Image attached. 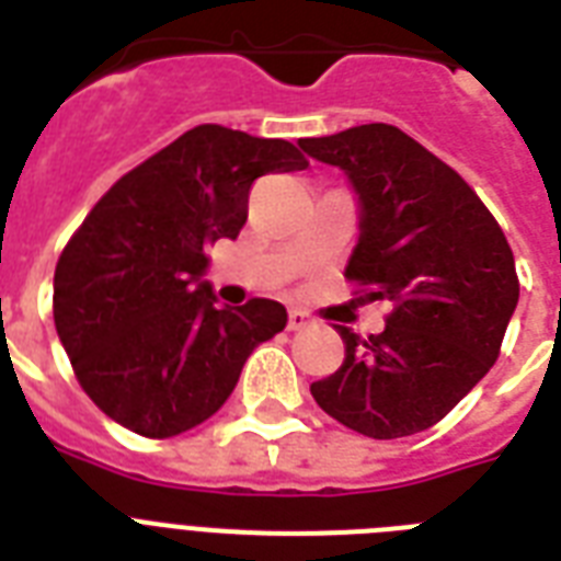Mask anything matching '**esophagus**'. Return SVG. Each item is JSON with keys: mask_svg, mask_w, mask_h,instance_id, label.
Segmentation results:
<instances>
[{"mask_svg": "<svg viewBox=\"0 0 561 561\" xmlns=\"http://www.w3.org/2000/svg\"><path fill=\"white\" fill-rule=\"evenodd\" d=\"M308 325H314V320L306 314V311H299V308H290L288 311V329L290 332H302Z\"/></svg>", "mask_w": 561, "mask_h": 561, "instance_id": "34e87169", "label": "esophagus"}]
</instances>
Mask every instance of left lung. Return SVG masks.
<instances>
[{
  "instance_id": "obj_1",
  "label": "left lung",
  "mask_w": 561,
  "mask_h": 561,
  "mask_svg": "<svg viewBox=\"0 0 561 561\" xmlns=\"http://www.w3.org/2000/svg\"><path fill=\"white\" fill-rule=\"evenodd\" d=\"M302 148L337 165L358 201L346 279L392 302L367 341L337 325L346 358L311 396L373 439L419 434L497 360L518 306L513 250L469 183L399 127H350Z\"/></svg>"
}]
</instances>
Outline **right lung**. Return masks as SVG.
<instances>
[{
	"mask_svg": "<svg viewBox=\"0 0 561 561\" xmlns=\"http://www.w3.org/2000/svg\"><path fill=\"white\" fill-rule=\"evenodd\" d=\"M308 169L285 139L201 125L127 171L55 267V329L83 392L169 439L218 413L250 352L288 323L276 299L218 306L206 247L238 238L262 174Z\"/></svg>",
	"mask_w": 561,
	"mask_h": 561,
	"instance_id": "add662e5",
	"label": "right lung"
}]
</instances>
